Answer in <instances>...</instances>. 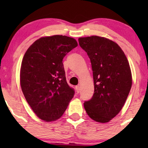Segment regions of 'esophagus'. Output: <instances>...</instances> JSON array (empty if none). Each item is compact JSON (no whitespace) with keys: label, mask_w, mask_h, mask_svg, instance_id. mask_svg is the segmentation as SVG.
I'll list each match as a JSON object with an SVG mask.
<instances>
[{"label":"esophagus","mask_w":148,"mask_h":148,"mask_svg":"<svg viewBox=\"0 0 148 148\" xmlns=\"http://www.w3.org/2000/svg\"><path fill=\"white\" fill-rule=\"evenodd\" d=\"M75 90H76L77 93H79V92H80V87H79V86H77L75 87Z\"/></svg>","instance_id":"obj_1"}]
</instances>
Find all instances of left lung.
<instances>
[{
	"instance_id": "obj_1",
	"label": "left lung",
	"mask_w": 148,
	"mask_h": 148,
	"mask_svg": "<svg viewBox=\"0 0 148 148\" xmlns=\"http://www.w3.org/2000/svg\"><path fill=\"white\" fill-rule=\"evenodd\" d=\"M79 44L90 59L94 93L85 101L84 108L91 119L107 123L119 114L132 86L130 66L116 43L103 37L79 38Z\"/></svg>"
}]
</instances>
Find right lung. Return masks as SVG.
<instances>
[{"label":"right lung","instance_id":"obj_1","mask_svg":"<svg viewBox=\"0 0 148 148\" xmlns=\"http://www.w3.org/2000/svg\"><path fill=\"white\" fill-rule=\"evenodd\" d=\"M77 46L74 38L56 35L40 38L26 51L21 62L22 92L34 113L50 122L59 119L73 98L66 80L62 59Z\"/></svg>","mask_w":148,"mask_h":148}]
</instances>
